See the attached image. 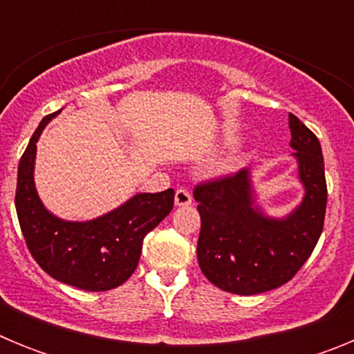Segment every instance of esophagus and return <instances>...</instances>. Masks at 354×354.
<instances>
[{
  "label": "esophagus",
  "instance_id": "34e87169",
  "mask_svg": "<svg viewBox=\"0 0 354 354\" xmlns=\"http://www.w3.org/2000/svg\"><path fill=\"white\" fill-rule=\"evenodd\" d=\"M175 205L177 207H187V205H192V193L180 187L175 192Z\"/></svg>",
  "mask_w": 354,
  "mask_h": 354
}]
</instances>
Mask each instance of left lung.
Masks as SVG:
<instances>
[{"label":"left lung","instance_id":"obj_1","mask_svg":"<svg viewBox=\"0 0 354 354\" xmlns=\"http://www.w3.org/2000/svg\"><path fill=\"white\" fill-rule=\"evenodd\" d=\"M289 129L305 195L286 218H271L255 205L248 168L193 189L202 220L200 270L221 290L252 296L283 286L308 261L323 232L328 192L321 143L292 113Z\"/></svg>","mask_w":354,"mask_h":354}]
</instances>
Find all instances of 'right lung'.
I'll list each match as a JSON object with an SVG mask.
<instances>
[{
    "mask_svg": "<svg viewBox=\"0 0 354 354\" xmlns=\"http://www.w3.org/2000/svg\"><path fill=\"white\" fill-rule=\"evenodd\" d=\"M56 113L44 117L17 168L15 211L28 250L49 277L83 290H109L134 273L147 234L174 209V189L138 193L126 204L90 221L51 214L33 179L37 142Z\"/></svg>",
    "mask_w": 354,
    "mask_h": 354,
    "instance_id": "right-lung-1",
    "label": "right lung"
}]
</instances>
